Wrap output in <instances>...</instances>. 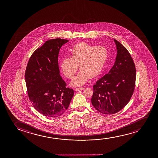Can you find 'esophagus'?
Returning <instances> with one entry per match:
<instances>
[{
	"label": "esophagus",
	"mask_w": 158,
	"mask_h": 158,
	"mask_svg": "<svg viewBox=\"0 0 158 158\" xmlns=\"http://www.w3.org/2000/svg\"><path fill=\"white\" fill-rule=\"evenodd\" d=\"M84 87H79V88H76L75 89V91H80V90H82V89H84Z\"/></svg>",
	"instance_id": "34e87169"
}]
</instances>
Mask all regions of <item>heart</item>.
Listing matches in <instances>:
<instances>
[{"label":"heart","instance_id":"1","mask_svg":"<svg viewBox=\"0 0 158 158\" xmlns=\"http://www.w3.org/2000/svg\"><path fill=\"white\" fill-rule=\"evenodd\" d=\"M108 55V50L104 46L80 43L71 50V58L65 57L62 59L61 70L67 78L72 79L79 66L81 71L70 85L72 86H81L86 82L89 77H95L102 72Z\"/></svg>","mask_w":158,"mask_h":158}]
</instances>
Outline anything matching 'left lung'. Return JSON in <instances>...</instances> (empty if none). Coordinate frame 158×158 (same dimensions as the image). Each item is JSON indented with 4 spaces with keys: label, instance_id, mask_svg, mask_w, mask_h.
Masks as SVG:
<instances>
[{
    "label": "left lung",
    "instance_id": "obj_1",
    "mask_svg": "<svg viewBox=\"0 0 158 158\" xmlns=\"http://www.w3.org/2000/svg\"><path fill=\"white\" fill-rule=\"evenodd\" d=\"M117 54L114 64L108 73L93 86L91 99L94 107L104 114H113L127 104L134 92L136 70L130 53L114 39Z\"/></svg>",
    "mask_w": 158,
    "mask_h": 158
}]
</instances>
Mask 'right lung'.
I'll use <instances>...</instances> for the list:
<instances>
[{"mask_svg":"<svg viewBox=\"0 0 158 158\" xmlns=\"http://www.w3.org/2000/svg\"><path fill=\"white\" fill-rule=\"evenodd\" d=\"M68 41L60 38L46 41L32 54L27 65L25 77L28 97L35 110L46 117L61 115L73 97V90L65 87L58 64L60 49Z\"/></svg>","mask_w":158,"mask_h":158,"instance_id":"add662e5","label":"right lung"}]
</instances>
